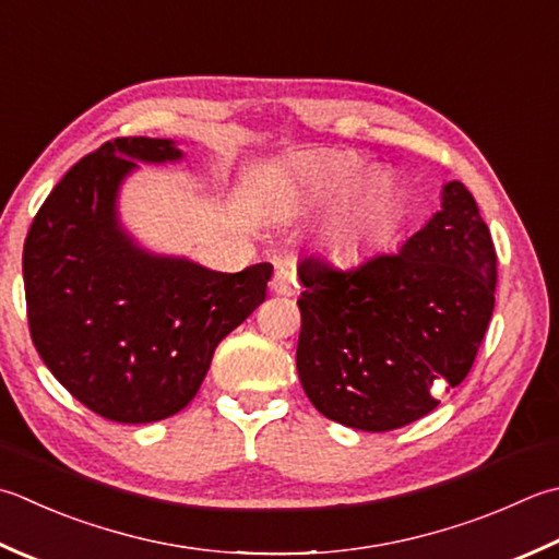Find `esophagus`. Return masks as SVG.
Returning <instances> with one entry per match:
<instances>
[{"mask_svg": "<svg viewBox=\"0 0 559 559\" xmlns=\"http://www.w3.org/2000/svg\"><path fill=\"white\" fill-rule=\"evenodd\" d=\"M298 283H295V273L288 266H278L271 278V290L276 295H293Z\"/></svg>", "mask_w": 559, "mask_h": 559, "instance_id": "1", "label": "esophagus"}]
</instances>
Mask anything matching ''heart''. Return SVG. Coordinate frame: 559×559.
<instances>
[{"label":"heart","mask_w":559,"mask_h":559,"mask_svg":"<svg viewBox=\"0 0 559 559\" xmlns=\"http://www.w3.org/2000/svg\"><path fill=\"white\" fill-rule=\"evenodd\" d=\"M366 164L354 152H326L310 159L298 174L295 201L300 205H317L344 193ZM390 203V183L382 177H368L346 195L332 217V237L338 247H356L376 227Z\"/></svg>","instance_id":"obj_1"}]
</instances>
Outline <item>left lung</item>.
<instances>
[{
	"instance_id": "obj_1",
	"label": "left lung",
	"mask_w": 559,
	"mask_h": 559,
	"mask_svg": "<svg viewBox=\"0 0 559 559\" xmlns=\"http://www.w3.org/2000/svg\"><path fill=\"white\" fill-rule=\"evenodd\" d=\"M298 376L326 419L392 431L436 409L433 388L461 385L495 310L497 251L461 181L400 251L336 266L298 264Z\"/></svg>"
}]
</instances>
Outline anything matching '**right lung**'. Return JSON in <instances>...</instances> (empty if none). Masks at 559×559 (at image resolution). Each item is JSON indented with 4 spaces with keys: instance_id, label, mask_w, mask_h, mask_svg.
I'll list each match as a JSON object with an SVG mask.
<instances>
[{
    "instance_id": "right-lung-1",
    "label": "right lung",
    "mask_w": 559,
    "mask_h": 559,
    "mask_svg": "<svg viewBox=\"0 0 559 559\" xmlns=\"http://www.w3.org/2000/svg\"><path fill=\"white\" fill-rule=\"evenodd\" d=\"M140 162H177L162 138H116L55 186L24 242L28 330L74 400L118 424L189 404L215 346L266 298L271 264L221 273L155 257L118 225V186Z\"/></svg>"
}]
</instances>
